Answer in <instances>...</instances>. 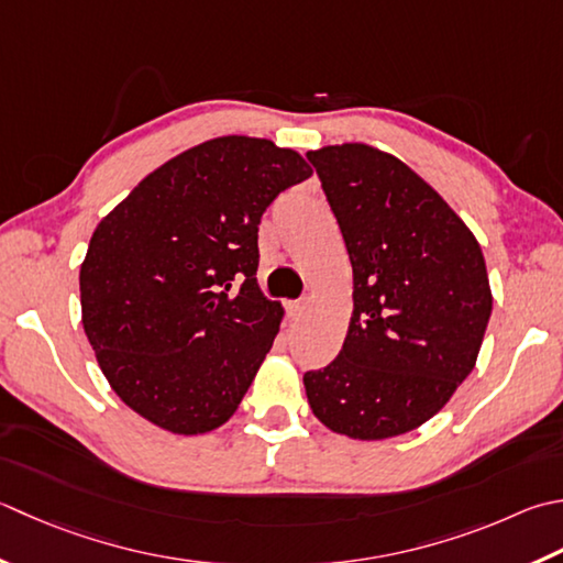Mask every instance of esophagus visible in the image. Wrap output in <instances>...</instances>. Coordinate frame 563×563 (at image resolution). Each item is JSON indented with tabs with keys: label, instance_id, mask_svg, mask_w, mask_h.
Segmentation results:
<instances>
[{
	"label": "esophagus",
	"instance_id": "1",
	"mask_svg": "<svg viewBox=\"0 0 563 563\" xmlns=\"http://www.w3.org/2000/svg\"><path fill=\"white\" fill-rule=\"evenodd\" d=\"M307 310H310V302L307 300H297V302H288V312L292 319H300L307 314Z\"/></svg>",
	"mask_w": 563,
	"mask_h": 563
}]
</instances>
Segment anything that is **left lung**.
<instances>
[{
  "instance_id": "left-lung-1",
  "label": "left lung",
  "mask_w": 563,
  "mask_h": 563,
  "mask_svg": "<svg viewBox=\"0 0 563 563\" xmlns=\"http://www.w3.org/2000/svg\"><path fill=\"white\" fill-rule=\"evenodd\" d=\"M354 271L339 356L305 373L319 422L363 442L412 432L476 366L493 295L471 229L412 168L366 143L310 151Z\"/></svg>"
}]
</instances>
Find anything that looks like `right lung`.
<instances>
[{"mask_svg": "<svg viewBox=\"0 0 563 563\" xmlns=\"http://www.w3.org/2000/svg\"><path fill=\"white\" fill-rule=\"evenodd\" d=\"M310 175L292 148L219 136L163 163L97 224L82 327L143 420L192 437L236 412L283 319L256 280L261 217Z\"/></svg>", "mask_w": 563, "mask_h": 563, "instance_id": "add662e5", "label": "right lung"}]
</instances>
